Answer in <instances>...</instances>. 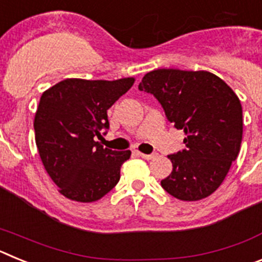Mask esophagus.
Returning <instances> with one entry per match:
<instances>
[{"label": "esophagus", "instance_id": "obj_1", "mask_svg": "<svg viewBox=\"0 0 262 262\" xmlns=\"http://www.w3.org/2000/svg\"><path fill=\"white\" fill-rule=\"evenodd\" d=\"M138 155L140 157H143V159H145V160H152V159H155V157H156V154L145 155V154H142V152H138Z\"/></svg>", "mask_w": 262, "mask_h": 262}]
</instances>
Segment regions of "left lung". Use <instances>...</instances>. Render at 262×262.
<instances>
[{
	"label": "left lung",
	"mask_w": 262,
	"mask_h": 262,
	"mask_svg": "<svg viewBox=\"0 0 262 262\" xmlns=\"http://www.w3.org/2000/svg\"><path fill=\"white\" fill-rule=\"evenodd\" d=\"M139 90L159 101L166 119L184 129L185 148L169 155L172 173L161 181L181 201H200L221 186L240 152L243 110L233 90L206 71L156 69Z\"/></svg>",
	"instance_id": "8db88e82"
}]
</instances>
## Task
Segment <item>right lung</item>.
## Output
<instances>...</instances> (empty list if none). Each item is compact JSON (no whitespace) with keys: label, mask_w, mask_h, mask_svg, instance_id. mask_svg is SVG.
Wrapping results in <instances>:
<instances>
[{"label":"right lung","mask_w":262,"mask_h":262,"mask_svg":"<svg viewBox=\"0 0 262 262\" xmlns=\"http://www.w3.org/2000/svg\"><path fill=\"white\" fill-rule=\"evenodd\" d=\"M67 78L41 94L34 120L41 163L72 201L93 202L119 182L120 166L129 151H113L94 140L107 134V110L134 84Z\"/></svg>","instance_id":"obj_1"}]
</instances>
